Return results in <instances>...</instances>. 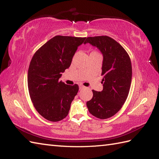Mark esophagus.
<instances>
[{"label":"esophagus","mask_w":159,"mask_h":159,"mask_svg":"<svg viewBox=\"0 0 159 159\" xmlns=\"http://www.w3.org/2000/svg\"><path fill=\"white\" fill-rule=\"evenodd\" d=\"M79 86H80V89H82L85 88V86H84L82 85H80Z\"/></svg>","instance_id":"obj_1"}]
</instances>
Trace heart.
I'll list each match as a JSON object with an SVG mask.
<instances>
[{
    "instance_id": "b5f03b06",
    "label": "heart",
    "mask_w": 159,
    "mask_h": 159,
    "mask_svg": "<svg viewBox=\"0 0 159 159\" xmlns=\"http://www.w3.org/2000/svg\"><path fill=\"white\" fill-rule=\"evenodd\" d=\"M91 52H96V51H92Z\"/></svg>"
}]
</instances>
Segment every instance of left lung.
<instances>
[{
	"label": "left lung",
	"mask_w": 159,
	"mask_h": 159,
	"mask_svg": "<svg viewBox=\"0 0 159 159\" xmlns=\"http://www.w3.org/2000/svg\"><path fill=\"white\" fill-rule=\"evenodd\" d=\"M86 43L98 48L103 56V89H93V98L86 105L91 115L105 119L116 114L128 97L132 79L131 59L122 46L109 36L88 37Z\"/></svg>",
	"instance_id": "8db88e82"
}]
</instances>
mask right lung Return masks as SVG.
Instances as JSON below:
<instances>
[{
  "instance_id": "add662e5",
  "label": "right lung",
  "mask_w": 159,
  "mask_h": 159,
  "mask_svg": "<svg viewBox=\"0 0 159 159\" xmlns=\"http://www.w3.org/2000/svg\"><path fill=\"white\" fill-rule=\"evenodd\" d=\"M85 38L56 36L34 54L28 71V88L34 107L50 121L57 122L68 115L79 90L78 84L59 81L71 65L78 47Z\"/></svg>"
}]
</instances>
